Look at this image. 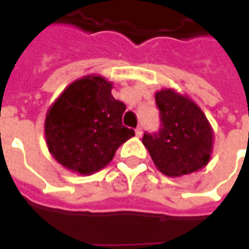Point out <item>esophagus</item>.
I'll return each mask as SVG.
<instances>
[{
    "mask_svg": "<svg viewBox=\"0 0 249 249\" xmlns=\"http://www.w3.org/2000/svg\"><path fill=\"white\" fill-rule=\"evenodd\" d=\"M136 136H137V137H141V136H142V128H141V126H137V128H136Z\"/></svg>",
    "mask_w": 249,
    "mask_h": 249,
    "instance_id": "1",
    "label": "esophagus"
}]
</instances>
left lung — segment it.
<instances>
[{"label":"left lung","mask_w":249,"mask_h":249,"mask_svg":"<svg viewBox=\"0 0 249 249\" xmlns=\"http://www.w3.org/2000/svg\"><path fill=\"white\" fill-rule=\"evenodd\" d=\"M161 129L144 135L142 144L156 168L168 178H181L207 167L213 151V129L197 104L172 88L155 94Z\"/></svg>","instance_id":"left-lung-1"}]
</instances>
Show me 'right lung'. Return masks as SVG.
Here are the masks:
<instances>
[{
  "label": "right lung",
  "mask_w": 249,
  "mask_h": 249,
  "mask_svg": "<svg viewBox=\"0 0 249 249\" xmlns=\"http://www.w3.org/2000/svg\"><path fill=\"white\" fill-rule=\"evenodd\" d=\"M112 88L103 76L88 74L69 84L48 109L46 146L68 171L82 176L101 171L135 136L121 123L125 105L114 100Z\"/></svg>",
  "instance_id": "right-lung-1"
}]
</instances>
